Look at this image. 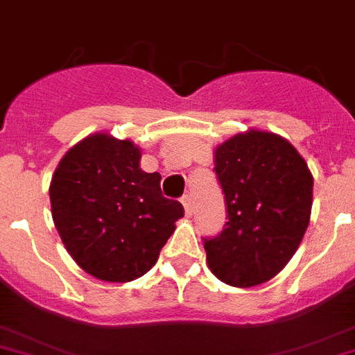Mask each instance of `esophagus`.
I'll use <instances>...</instances> for the list:
<instances>
[{"mask_svg":"<svg viewBox=\"0 0 355 355\" xmlns=\"http://www.w3.org/2000/svg\"><path fill=\"white\" fill-rule=\"evenodd\" d=\"M181 203H183L184 207V214H187V216H192V198H190V194H184L183 198H181Z\"/></svg>","mask_w":355,"mask_h":355,"instance_id":"obj_1","label":"esophagus"}]
</instances>
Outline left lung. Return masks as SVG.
<instances>
[{
  "label": "left lung",
  "mask_w": 355,
  "mask_h": 355,
  "mask_svg": "<svg viewBox=\"0 0 355 355\" xmlns=\"http://www.w3.org/2000/svg\"><path fill=\"white\" fill-rule=\"evenodd\" d=\"M227 223L203 237L207 263L227 285L272 279L300 247L310 221L314 180L300 152L270 132L237 134L216 150Z\"/></svg>",
  "instance_id": "left-lung-1"
}]
</instances>
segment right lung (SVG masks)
<instances>
[{
  "mask_svg": "<svg viewBox=\"0 0 355 355\" xmlns=\"http://www.w3.org/2000/svg\"><path fill=\"white\" fill-rule=\"evenodd\" d=\"M134 143L89 136L67 152L51 183L52 219L87 274L125 283L156 265L183 205L161 194V175L139 168Z\"/></svg>",
  "mask_w": 355,
  "mask_h": 355,
  "instance_id": "1",
  "label": "right lung"
}]
</instances>
